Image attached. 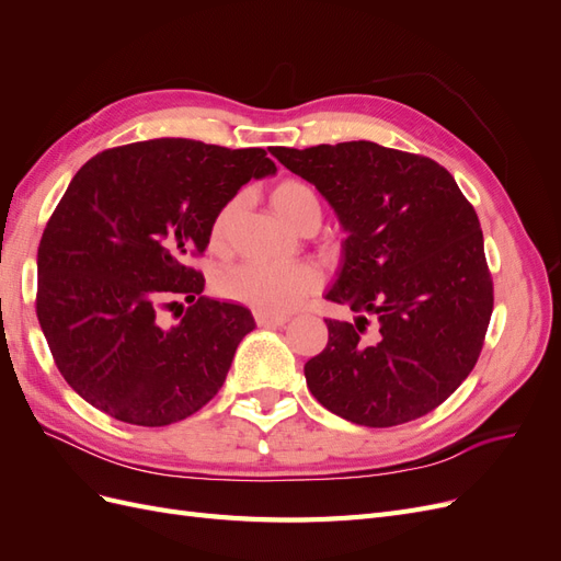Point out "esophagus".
<instances>
[{
    "mask_svg": "<svg viewBox=\"0 0 561 561\" xmlns=\"http://www.w3.org/2000/svg\"><path fill=\"white\" fill-rule=\"evenodd\" d=\"M254 320H257L260 328H280L285 325L290 316H276V313H264V311H254Z\"/></svg>",
    "mask_w": 561,
    "mask_h": 561,
    "instance_id": "1",
    "label": "esophagus"
}]
</instances>
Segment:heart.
I'll use <instances>...</instances> for the list:
<instances>
[{
  "mask_svg": "<svg viewBox=\"0 0 561 561\" xmlns=\"http://www.w3.org/2000/svg\"><path fill=\"white\" fill-rule=\"evenodd\" d=\"M268 198L276 215L293 229L301 231L311 225H320V201L309 184H304L299 180H283L271 190ZM239 208V198H233L227 201L213 217V250H225ZM320 283V271L309 262H241L219 274L217 290L222 297L245 304L250 309H257L264 313H287L293 311L304 297L316 293Z\"/></svg>",
  "mask_w": 561,
  "mask_h": 561,
  "instance_id": "obj_1",
  "label": "heart"
}]
</instances>
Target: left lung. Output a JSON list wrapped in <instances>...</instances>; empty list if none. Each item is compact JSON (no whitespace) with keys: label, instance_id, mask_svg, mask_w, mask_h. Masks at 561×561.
<instances>
[{"label":"left lung","instance_id":"obj_1","mask_svg":"<svg viewBox=\"0 0 561 561\" xmlns=\"http://www.w3.org/2000/svg\"><path fill=\"white\" fill-rule=\"evenodd\" d=\"M268 151L346 231L325 299L355 322L325 320L328 346L304 365L313 398L369 428L433 412L478 363L494 309L478 213L428 157L367 140Z\"/></svg>","mask_w":561,"mask_h":561}]
</instances>
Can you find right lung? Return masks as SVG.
Returning a JSON list of instances; mask_svg holds the SVG:
<instances>
[{"label":"right lung","instance_id":"1","mask_svg":"<svg viewBox=\"0 0 561 561\" xmlns=\"http://www.w3.org/2000/svg\"><path fill=\"white\" fill-rule=\"evenodd\" d=\"M274 173L260 147L186 138L114 147L79 168L39 243L37 318L60 375L95 410L154 428L217 396L254 318L203 297L192 260L217 210ZM178 296L191 307L165 327L160 311Z\"/></svg>","mask_w":561,"mask_h":561}]
</instances>
